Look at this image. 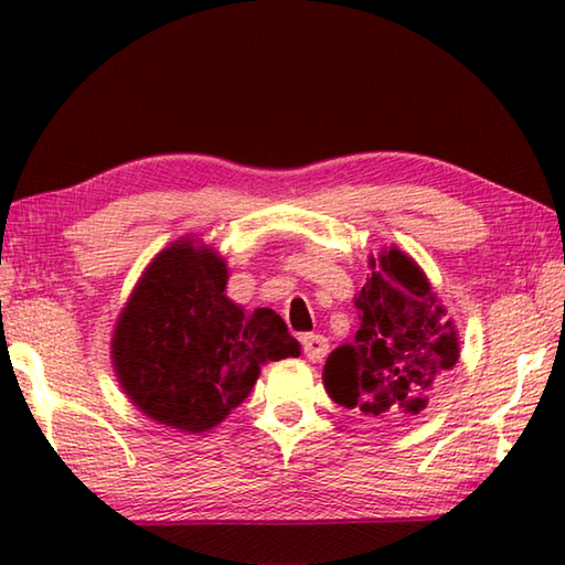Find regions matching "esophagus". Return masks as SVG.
Listing matches in <instances>:
<instances>
[{"label": "esophagus", "instance_id": "34e87169", "mask_svg": "<svg viewBox=\"0 0 565 565\" xmlns=\"http://www.w3.org/2000/svg\"><path fill=\"white\" fill-rule=\"evenodd\" d=\"M301 349L306 353V359L321 361L323 356H327V351H329V341L323 339L321 333H303V337H301Z\"/></svg>", "mask_w": 565, "mask_h": 565}]
</instances>
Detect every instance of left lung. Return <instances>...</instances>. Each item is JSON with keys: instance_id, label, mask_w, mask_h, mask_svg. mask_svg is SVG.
I'll return each instance as SVG.
<instances>
[{"instance_id": "left-lung-1", "label": "left lung", "mask_w": 565, "mask_h": 565, "mask_svg": "<svg viewBox=\"0 0 565 565\" xmlns=\"http://www.w3.org/2000/svg\"><path fill=\"white\" fill-rule=\"evenodd\" d=\"M371 266L356 299L361 327L329 356L323 386L339 406L398 426L444 386L458 361V339L424 271L406 254L391 248Z\"/></svg>"}]
</instances>
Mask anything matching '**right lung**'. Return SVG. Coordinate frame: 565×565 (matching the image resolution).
<instances>
[{
    "label": "right lung",
    "mask_w": 565,
    "mask_h": 565,
    "mask_svg": "<svg viewBox=\"0 0 565 565\" xmlns=\"http://www.w3.org/2000/svg\"><path fill=\"white\" fill-rule=\"evenodd\" d=\"M226 264L181 242L161 252L114 331L121 388L159 424L202 434L252 394L266 361L299 356L279 313L226 299Z\"/></svg>",
    "instance_id": "1"
}]
</instances>
